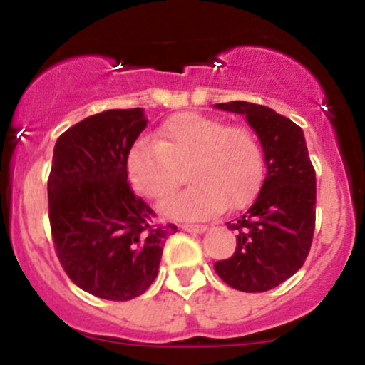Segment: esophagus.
Here are the masks:
<instances>
[{"mask_svg":"<svg viewBox=\"0 0 365 365\" xmlns=\"http://www.w3.org/2000/svg\"><path fill=\"white\" fill-rule=\"evenodd\" d=\"M180 229L182 231H187V232H205L206 231V225H199V224H182L180 225Z\"/></svg>","mask_w":365,"mask_h":365,"instance_id":"obj_1","label":"esophagus"}]
</instances>
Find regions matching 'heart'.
<instances>
[{"mask_svg":"<svg viewBox=\"0 0 365 365\" xmlns=\"http://www.w3.org/2000/svg\"><path fill=\"white\" fill-rule=\"evenodd\" d=\"M133 187L152 201L171 197L189 171L190 189L163 206L173 218L212 217L250 205L262 182V150L245 125L183 112L168 118L157 140L136 141L125 160Z\"/></svg>","mask_w":365,"mask_h":365,"instance_id":"heart-1","label":"heart"}]
</instances>
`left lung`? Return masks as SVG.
Returning a JSON list of instances; mask_svg holds the SVG:
<instances>
[{
    "label": "left lung",
    "instance_id": "1",
    "mask_svg": "<svg viewBox=\"0 0 365 365\" xmlns=\"http://www.w3.org/2000/svg\"><path fill=\"white\" fill-rule=\"evenodd\" d=\"M245 115L259 136L266 178L248 212L227 227L236 231L232 257L215 262L217 274L241 292H266L297 273L314 232L317 178L304 133L290 118L247 101L218 103Z\"/></svg>",
    "mask_w": 365,
    "mask_h": 365
}]
</instances>
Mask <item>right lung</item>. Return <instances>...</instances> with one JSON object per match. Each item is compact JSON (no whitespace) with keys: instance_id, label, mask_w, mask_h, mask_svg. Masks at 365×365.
<instances>
[{"instance_id":"right-lung-1","label":"right lung","mask_w":365,"mask_h":365,"mask_svg":"<svg viewBox=\"0 0 365 365\" xmlns=\"http://www.w3.org/2000/svg\"><path fill=\"white\" fill-rule=\"evenodd\" d=\"M147 128L143 110H106L57 138L48 175V218L61 266L80 289L129 301L152 285L175 224L131 190L128 153Z\"/></svg>"}]
</instances>
